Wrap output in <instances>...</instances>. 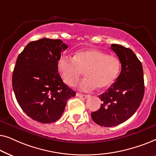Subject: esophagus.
Instances as JSON below:
<instances>
[{
	"instance_id": "obj_1",
	"label": "esophagus",
	"mask_w": 156,
	"mask_h": 156,
	"mask_svg": "<svg viewBox=\"0 0 156 156\" xmlns=\"http://www.w3.org/2000/svg\"><path fill=\"white\" fill-rule=\"evenodd\" d=\"M76 97H79L82 98V99H87V98L89 97L88 95H86V94H80V93H76Z\"/></svg>"
}]
</instances>
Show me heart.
Segmentation results:
<instances>
[{"mask_svg": "<svg viewBox=\"0 0 156 156\" xmlns=\"http://www.w3.org/2000/svg\"><path fill=\"white\" fill-rule=\"evenodd\" d=\"M57 69L66 84H76L83 72L86 75L80 84L82 91L97 89L104 90L114 84L121 69V62L114 55H107L96 48L78 51L73 58L62 56L57 62Z\"/></svg>", "mask_w": 156, "mask_h": 156, "instance_id": "b5f03b06", "label": "heart"}]
</instances>
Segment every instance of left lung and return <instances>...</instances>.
I'll list each match as a JSON object with an SVG mask.
<instances>
[{"instance_id": "left-lung-1", "label": "left lung", "mask_w": 156, "mask_h": 156, "mask_svg": "<svg viewBox=\"0 0 156 156\" xmlns=\"http://www.w3.org/2000/svg\"><path fill=\"white\" fill-rule=\"evenodd\" d=\"M121 64V72L114 84L99 95L102 101L99 109L91 114L97 124L104 127L119 125L133 116L144 95L142 64L131 49L112 44Z\"/></svg>"}]
</instances>
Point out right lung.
Segmentation results:
<instances>
[{
	"label": "right lung",
	"instance_id": "1",
	"mask_svg": "<svg viewBox=\"0 0 156 156\" xmlns=\"http://www.w3.org/2000/svg\"><path fill=\"white\" fill-rule=\"evenodd\" d=\"M68 48L61 40L30 42L18 55L12 84L17 101L27 116L42 123L55 122L76 92L58 73L57 62Z\"/></svg>",
	"mask_w": 156,
	"mask_h": 156
}]
</instances>
